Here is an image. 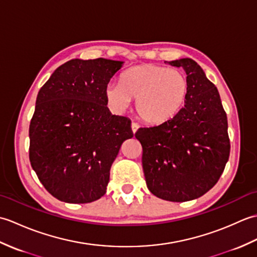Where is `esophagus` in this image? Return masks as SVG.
<instances>
[{"label": "esophagus", "mask_w": 257, "mask_h": 257, "mask_svg": "<svg viewBox=\"0 0 257 257\" xmlns=\"http://www.w3.org/2000/svg\"><path fill=\"white\" fill-rule=\"evenodd\" d=\"M138 128H139V124H138L137 122H133V123H132V130H133L134 134H135L136 132H137Z\"/></svg>", "instance_id": "obj_1"}]
</instances>
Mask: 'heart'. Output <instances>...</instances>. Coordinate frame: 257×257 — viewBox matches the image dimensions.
Returning a JSON list of instances; mask_svg holds the SVG:
<instances>
[{
	"label": "heart",
	"instance_id": "heart-1",
	"mask_svg": "<svg viewBox=\"0 0 257 257\" xmlns=\"http://www.w3.org/2000/svg\"><path fill=\"white\" fill-rule=\"evenodd\" d=\"M188 90L187 76L181 70L146 64L125 70L120 83L107 85L105 95L117 111L136 100V110L144 121L160 124L181 110Z\"/></svg>",
	"mask_w": 257,
	"mask_h": 257
}]
</instances>
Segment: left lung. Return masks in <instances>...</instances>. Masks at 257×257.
<instances>
[{
  "instance_id": "obj_1",
  "label": "left lung",
  "mask_w": 257,
  "mask_h": 257,
  "mask_svg": "<svg viewBox=\"0 0 257 257\" xmlns=\"http://www.w3.org/2000/svg\"><path fill=\"white\" fill-rule=\"evenodd\" d=\"M182 67L188 96L177 116L159 125L139 128L143 169L158 198L185 202L205 194L219 181L230 156L227 117L214 84L191 58L169 62Z\"/></svg>"
}]
</instances>
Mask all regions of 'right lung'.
Listing matches in <instances>:
<instances>
[{
	"mask_svg": "<svg viewBox=\"0 0 257 257\" xmlns=\"http://www.w3.org/2000/svg\"><path fill=\"white\" fill-rule=\"evenodd\" d=\"M123 62L70 59L38 91L30 123V161L44 188L67 203H89L106 193L132 121L111 114L106 87Z\"/></svg>",
	"mask_w": 257,
	"mask_h": 257,
	"instance_id": "obj_1",
	"label": "right lung"
}]
</instances>
